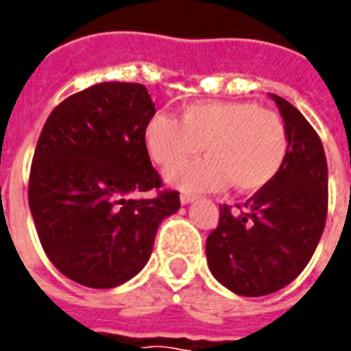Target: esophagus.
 <instances>
[{"instance_id":"34e87169","label":"esophagus","mask_w":351,"mask_h":351,"mask_svg":"<svg viewBox=\"0 0 351 351\" xmlns=\"http://www.w3.org/2000/svg\"><path fill=\"white\" fill-rule=\"evenodd\" d=\"M195 197H197L195 193H190V191H184L182 195H180V203H182V205H188V203H191V201H195Z\"/></svg>"}]
</instances>
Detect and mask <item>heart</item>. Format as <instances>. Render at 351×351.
<instances>
[{
    "instance_id": "heart-1",
    "label": "heart",
    "mask_w": 351,
    "mask_h": 351,
    "mask_svg": "<svg viewBox=\"0 0 351 351\" xmlns=\"http://www.w3.org/2000/svg\"><path fill=\"white\" fill-rule=\"evenodd\" d=\"M148 154L169 169L200 152L210 158L169 171V182L182 190L258 191L278 176L289 150L286 123L278 112L250 101H203L182 108L180 120L158 112L145 128Z\"/></svg>"
}]
</instances>
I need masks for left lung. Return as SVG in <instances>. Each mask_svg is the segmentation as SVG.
<instances>
[{
    "mask_svg": "<svg viewBox=\"0 0 351 351\" xmlns=\"http://www.w3.org/2000/svg\"><path fill=\"white\" fill-rule=\"evenodd\" d=\"M286 123L289 150L269 186L243 205H220L206 237L208 267L237 295L261 297L293 282L314 256L327 218V160L316 130L297 108L271 95Z\"/></svg>",
    "mask_w": 351,
    "mask_h": 351,
    "instance_id": "1",
    "label": "left lung"
}]
</instances>
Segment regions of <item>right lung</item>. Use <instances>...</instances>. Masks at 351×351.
<instances>
[{
    "label": "right lung",
    "instance_id": "add662e5",
    "mask_svg": "<svg viewBox=\"0 0 351 351\" xmlns=\"http://www.w3.org/2000/svg\"><path fill=\"white\" fill-rule=\"evenodd\" d=\"M156 114L137 82H101L69 95L45 122L27 201L45 254L77 284L108 289L146 265L163 218L180 206L163 190L145 143ZM156 191L150 199L131 198Z\"/></svg>",
    "mask_w": 351,
    "mask_h": 351
}]
</instances>
